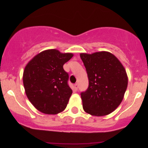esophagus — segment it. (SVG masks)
Returning <instances> with one entry per match:
<instances>
[{
	"mask_svg": "<svg viewBox=\"0 0 148 148\" xmlns=\"http://www.w3.org/2000/svg\"><path fill=\"white\" fill-rule=\"evenodd\" d=\"M78 88H79L78 84H74V89H75V90H77Z\"/></svg>",
	"mask_w": 148,
	"mask_h": 148,
	"instance_id": "34e87169",
	"label": "esophagus"
}]
</instances>
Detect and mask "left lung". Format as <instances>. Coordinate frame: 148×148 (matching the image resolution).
<instances>
[{"label": "left lung", "instance_id": "obj_1", "mask_svg": "<svg viewBox=\"0 0 148 148\" xmlns=\"http://www.w3.org/2000/svg\"><path fill=\"white\" fill-rule=\"evenodd\" d=\"M89 79L81 93L83 109L93 116H104L117 109L127 87L126 71L120 61L107 51L80 53Z\"/></svg>", "mask_w": 148, "mask_h": 148}]
</instances>
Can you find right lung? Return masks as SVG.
I'll return each instance as SVG.
<instances>
[{"mask_svg":"<svg viewBox=\"0 0 148 148\" xmlns=\"http://www.w3.org/2000/svg\"><path fill=\"white\" fill-rule=\"evenodd\" d=\"M72 56L71 53L49 49L34 56L26 66L23 76L25 92L38 111L56 114L66 107L72 90L63 66Z\"/></svg>","mask_w":148,"mask_h":148,"instance_id":"1","label":"right lung"}]
</instances>
